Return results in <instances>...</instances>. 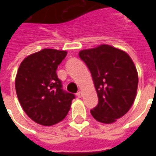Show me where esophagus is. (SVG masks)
I'll return each mask as SVG.
<instances>
[{"label": "esophagus", "mask_w": 156, "mask_h": 156, "mask_svg": "<svg viewBox=\"0 0 156 156\" xmlns=\"http://www.w3.org/2000/svg\"><path fill=\"white\" fill-rule=\"evenodd\" d=\"M77 96H78V98H81L82 96H83V93H82V91H78V93H77Z\"/></svg>", "instance_id": "34e87169"}]
</instances>
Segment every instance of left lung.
<instances>
[{"label": "left lung", "instance_id": "obj_1", "mask_svg": "<svg viewBox=\"0 0 156 156\" xmlns=\"http://www.w3.org/2000/svg\"><path fill=\"white\" fill-rule=\"evenodd\" d=\"M89 69L98 98L90 110L95 119L112 124L124 116L134 103L138 88V73L130 57L109 45L79 51Z\"/></svg>", "mask_w": 156, "mask_h": 156}]
</instances>
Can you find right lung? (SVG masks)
Returning a JSON list of instances; mask_svg holds the SVG:
<instances>
[{
    "label": "right lung",
    "mask_w": 156,
    "mask_h": 156,
    "mask_svg": "<svg viewBox=\"0 0 156 156\" xmlns=\"http://www.w3.org/2000/svg\"><path fill=\"white\" fill-rule=\"evenodd\" d=\"M67 56L66 51L45 48L22 62L16 77L19 102L29 118L44 126L64 119L74 94L62 89L57 68Z\"/></svg>",
    "instance_id": "1"
}]
</instances>
